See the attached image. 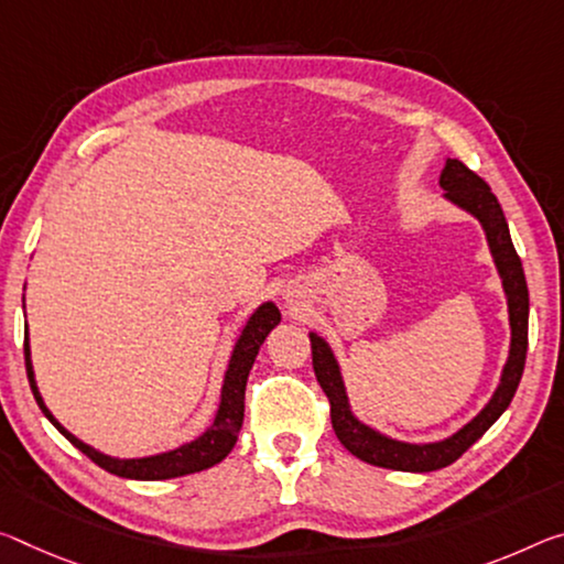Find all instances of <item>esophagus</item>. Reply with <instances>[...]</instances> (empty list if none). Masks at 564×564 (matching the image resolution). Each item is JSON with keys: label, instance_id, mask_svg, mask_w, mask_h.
Instances as JSON below:
<instances>
[{"label": "esophagus", "instance_id": "esophagus-1", "mask_svg": "<svg viewBox=\"0 0 564 564\" xmlns=\"http://www.w3.org/2000/svg\"><path fill=\"white\" fill-rule=\"evenodd\" d=\"M285 299H289V301H293V296H291V293H285Z\"/></svg>", "mask_w": 564, "mask_h": 564}]
</instances>
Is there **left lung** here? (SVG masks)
I'll return each mask as SVG.
<instances>
[{
	"mask_svg": "<svg viewBox=\"0 0 564 564\" xmlns=\"http://www.w3.org/2000/svg\"><path fill=\"white\" fill-rule=\"evenodd\" d=\"M440 187L444 191L442 198L457 205L459 210L469 213L481 230H485L491 261L502 279V291L507 299V314H509V354L499 373V383L495 394L481 406L475 419L457 432L444 436L440 442H401L394 436L379 432L371 424L361 422L354 414L351 404H348L346 383L341 366L328 346L326 338H321L316 330H311V354H314V371L316 379L324 389V394L330 401V424L334 432L354 457H359L366 464L383 469L397 471H436L442 467H449L457 462L464 452L475 444L487 429L505 414L509 401H512L517 387H520L524 359H527V321H530V293H527V281L522 271V261L512 246V236H509L507 218L502 213V205L497 203L495 193L489 185L481 181L477 173L459 163V160L446 158L444 170L440 175Z\"/></svg>",
	"mask_w": 564,
	"mask_h": 564,
	"instance_id": "obj_1",
	"label": "left lung"
}]
</instances>
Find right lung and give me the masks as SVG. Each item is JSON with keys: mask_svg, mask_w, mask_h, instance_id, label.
I'll use <instances>...</instances> for the list:
<instances>
[{"mask_svg": "<svg viewBox=\"0 0 564 564\" xmlns=\"http://www.w3.org/2000/svg\"><path fill=\"white\" fill-rule=\"evenodd\" d=\"M26 289V285H24ZM281 324V311L273 301H263L253 314L248 316L246 326L240 328V334L234 344V351H230L228 369L223 373V387H220V401L216 409V416H213L210 426L205 429L200 436H195L193 442H185L175 449L160 452V454H148V457H132V459H120L110 457L95 446L85 444L77 440L73 432H67L62 426L55 414L44 404L40 394L37 379H34V366H32V348H30V328L24 326V364H26V377H30L32 394L37 399L42 414L50 419L52 426L65 436L67 442H73L79 452L87 454L97 467H102L110 475H118L124 479H142V481H158V479H175L185 475H195V471L210 469L213 464L223 462L234 449L238 442L240 424H243V404H246V381L248 373L253 369V361L258 351H261V344L265 336Z\"/></svg>", "mask_w": 564, "mask_h": 564, "instance_id": "obj_1", "label": "right lung"}]
</instances>
